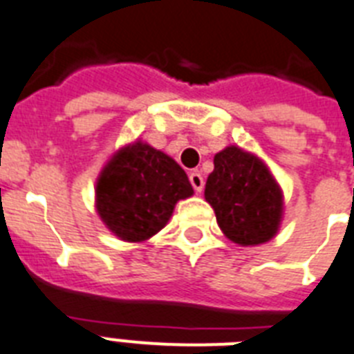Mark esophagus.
Returning a JSON list of instances; mask_svg holds the SVG:
<instances>
[{"instance_id": "34e87169", "label": "esophagus", "mask_w": 354, "mask_h": 354, "mask_svg": "<svg viewBox=\"0 0 354 354\" xmlns=\"http://www.w3.org/2000/svg\"><path fill=\"white\" fill-rule=\"evenodd\" d=\"M189 180H191V185L192 189L196 192H202L203 191V176H202V172L200 171H192L191 174H189Z\"/></svg>"}]
</instances>
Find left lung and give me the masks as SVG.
<instances>
[{
  "label": "left lung",
  "mask_w": 354,
  "mask_h": 354,
  "mask_svg": "<svg viewBox=\"0 0 354 354\" xmlns=\"http://www.w3.org/2000/svg\"><path fill=\"white\" fill-rule=\"evenodd\" d=\"M205 200L231 242L242 247L277 236L283 218V192L263 160L229 145L214 154V171L205 183Z\"/></svg>",
  "instance_id": "left-lung-1"
}]
</instances>
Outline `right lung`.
Segmentation results:
<instances>
[{
	"instance_id": "obj_1",
	"label": "right lung",
	"mask_w": 354,
	"mask_h": 354,
	"mask_svg": "<svg viewBox=\"0 0 354 354\" xmlns=\"http://www.w3.org/2000/svg\"><path fill=\"white\" fill-rule=\"evenodd\" d=\"M194 194L185 171L165 152L136 140L118 149L96 180V212L123 242L140 243L160 232L174 205Z\"/></svg>"
}]
</instances>
